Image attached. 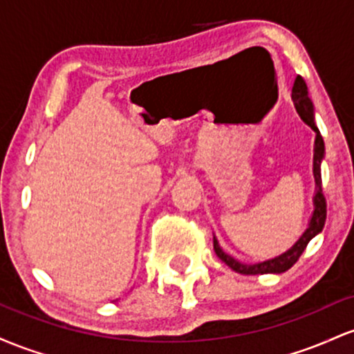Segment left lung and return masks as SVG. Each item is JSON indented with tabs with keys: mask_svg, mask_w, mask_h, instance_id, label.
<instances>
[{
	"mask_svg": "<svg viewBox=\"0 0 354 354\" xmlns=\"http://www.w3.org/2000/svg\"><path fill=\"white\" fill-rule=\"evenodd\" d=\"M292 102H295V106L299 113V117L303 118L304 124H308L313 130L316 132L315 138V157H313V174H315V182H316V192H315V210H313V216L309 219L308 229L304 230L303 236L297 239V242L292 245L291 249L281 254V256L274 257V259H268L264 263L257 264H242L234 257H230L229 254L222 251V248L217 242L216 237H214V251H216L217 257L221 261H224L225 264L229 266L230 269H234L239 274H248V276H254V274H281L288 269H291L292 266L296 264V261L299 259L301 254L304 252L306 245L309 244V241L313 237L317 236L324 227V222H326V198H324L323 187H321V162H323L324 157V142L323 137H321L319 130L315 124V109H313V102L308 95V86H306L304 80L301 77L296 78L295 86H292Z\"/></svg>",
	"mask_w": 354,
	"mask_h": 354,
	"instance_id": "obj_1",
	"label": "left lung"
}]
</instances>
